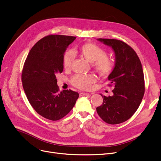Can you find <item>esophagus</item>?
<instances>
[{"label": "esophagus", "mask_w": 161, "mask_h": 161, "mask_svg": "<svg viewBox=\"0 0 161 161\" xmlns=\"http://www.w3.org/2000/svg\"><path fill=\"white\" fill-rule=\"evenodd\" d=\"M89 93H87V92H80V97H82V96H87V95H89Z\"/></svg>", "instance_id": "esophagus-1"}]
</instances>
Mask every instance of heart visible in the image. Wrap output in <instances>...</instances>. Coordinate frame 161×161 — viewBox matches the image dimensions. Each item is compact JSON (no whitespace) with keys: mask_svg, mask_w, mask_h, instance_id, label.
<instances>
[{"mask_svg":"<svg viewBox=\"0 0 161 161\" xmlns=\"http://www.w3.org/2000/svg\"><path fill=\"white\" fill-rule=\"evenodd\" d=\"M80 54L86 60L92 63V67L102 77H107L114 69V63L107 56L106 51L100 46L88 42L79 48ZM74 60L73 50L68 49L64 53L63 63L65 69H69ZM96 81L95 77L92 74H75L70 79L72 86L82 90L89 89L92 83Z\"/></svg>","mask_w":161,"mask_h":161,"instance_id":"heart-1","label":"heart"}]
</instances>
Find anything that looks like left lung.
I'll list each match as a JSON object with an SVG mask.
<instances>
[{
  "instance_id": "8db88e82",
  "label": "left lung",
  "mask_w": 161,
  "mask_h": 161,
  "mask_svg": "<svg viewBox=\"0 0 161 161\" xmlns=\"http://www.w3.org/2000/svg\"><path fill=\"white\" fill-rule=\"evenodd\" d=\"M112 47L115 54V64L109 75L115 87L112 96H103V103L97 112L104 122L116 125L126 121L138 109L145 92L144 75L140 58L135 51L125 42L115 39L98 38Z\"/></svg>"
}]
</instances>
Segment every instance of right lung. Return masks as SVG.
Listing matches in <instances>:
<instances>
[{
	"label": "right lung",
	"mask_w": 161,
	"mask_h": 161,
	"mask_svg": "<svg viewBox=\"0 0 161 161\" xmlns=\"http://www.w3.org/2000/svg\"><path fill=\"white\" fill-rule=\"evenodd\" d=\"M75 36L48 35L38 41L25 61L21 80L29 103L41 116L52 121L62 119L74 106L78 92H59L56 79L63 71V58Z\"/></svg>",
	"instance_id": "right-lung-1"
}]
</instances>
